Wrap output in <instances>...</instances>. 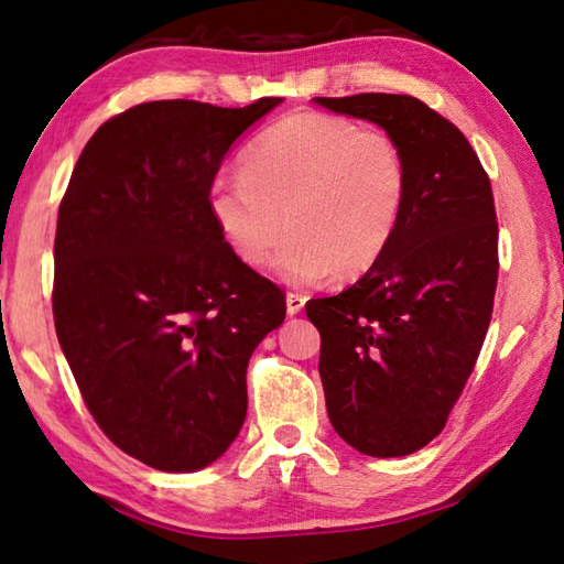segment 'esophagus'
I'll use <instances>...</instances> for the list:
<instances>
[{
  "instance_id": "esophagus-1",
  "label": "esophagus",
  "mask_w": 564,
  "mask_h": 564,
  "mask_svg": "<svg viewBox=\"0 0 564 564\" xmlns=\"http://www.w3.org/2000/svg\"><path fill=\"white\" fill-rule=\"evenodd\" d=\"M303 307H305V295H301V293H289V295H285V310H289L291 317L301 313Z\"/></svg>"
}]
</instances>
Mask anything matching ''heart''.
<instances>
[{
  "label": "heart",
  "mask_w": 564,
  "mask_h": 564,
  "mask_svg": "<svg viewBox=\"0 0 564 564\" xmlns=\"http://www.w3.org/2000/svg\"><path fill=\"white\" fill-rule=\"evenodd\" d=\"M410 194L402 148L380 128L327 113L281 118L245 150L242 172L213 182L208 206L235 257L293 285L364 275L386 254Z\"/></svg>",
  "instance_id": "1"
}]
</instances>
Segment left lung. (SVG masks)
Wrapping results in <instances>:
<instances>
[{"mask_svg": "<svg viewBox=\"0 0 564 564\" xmlns=\"http://www.w3.org/2000/svg\"><path fill=\"white\" fill-rule=\"evenodd\" d=\"M313 101L380 126L410 170L386 254L351 289L305 305L334 431L373 458H400L441 434L480 356L499 273L492 186L467 138L424 101Z\"/></svg>", "mask_w": 564, "mask_h": 564, "instance_id": "8db88e82", "label": "left lung"}]
</instances>
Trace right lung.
I'll return each mask as SVG.
<instances>
[{
	"label": "right lung",
	"mask_w": 564,
	"mask_h": 564,
	"mask_svg": "<svg viewBox=\"0 0 564 564\" xmlns=\"http://www.w3.org/2000/svg\"><path fill=\"white\" fill-rule=\"evenodd\" d=\"M283 99L138 104L91 135L59 203L53 317L84 402L118 448L194 473L247 416V364L285 319L235 257L208 194L227 150Z\"/></svg>",
	"instance_id": "add662e5"
}]
</instances>
